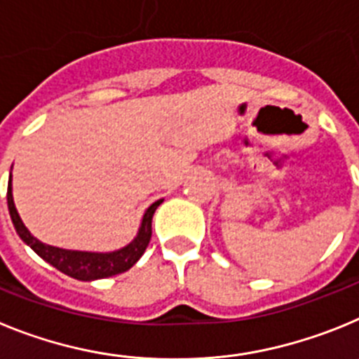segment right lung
I'll use <instances>...</instances> for the list:
<instances>
[{"label":"right lung","mask_w":359,"mask_h":359,"mask_svg":"<svg viewBox=\"0 0 359 359\" xmlns=\"http://www.w3.org/2000/svg\"><path fill=\"white\" fill-rule=\"evenodd\" d=\"M6 203H8V212H11L12 223H14L18 236L27 243L41 259L52 264L59 271H62L68 277L77 278V280H97V278H107L113 275L123 273L129 268L136 264V261L144 255L145 248H147L149 241L152 236V215L160 207L163 199H158L145 210L144 217H142L140 230L136 233L135 239L123 246V248L116 250V252L109 253H97V252H77V250H65L57 248V246H50V244L41 243L39 239L32 236L28 228L25 226L21 217H19L18 210H15L14 198H12V174L8 177V190H6Z\"/></svg>","instance_id":"right-lung-1"}]
</instances>
